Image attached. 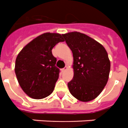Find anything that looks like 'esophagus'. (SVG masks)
Wrapping results in <instances>:
<instances>
[{"label": "esophagus", "instance_id": "1", "mask_svg": "<svg viewBox=\"0 0 128 128\" xmlns=\"http://www.w3.org/2000/svg\"><path fill=\"white\" fill-rule=\"evenodd\" d=\"M67 69V67H65L64 68H63V69H61V70H62V72H64L65 70H66Z\"/></svg>", "mask_w": 128, "mask_h": 128}]
</instances>
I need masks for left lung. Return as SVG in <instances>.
Segmentation results:
<instances>
[{
    "mask_svg": "<svg viewBox=\"0 0 128 128\" xmlns=\"http://www.w3.org/2000/svg\"><path fill=\"white\" fill-rule=\"evenodd\" d=\"M73 55L74 76L67 85L78 100L88 102L102 91L108 80L110 62L105 48L84 34H63Z\"/></svg>",
    "mask_w": 128,
    "mask_h": 128,
    "instance_id": "obj_1",
    "label": "left lung"
}]
</instances>
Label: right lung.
<instances>
[{"label":"right lung","mask_w":128,"mask_h":128,"mask_svg":"<svg viewBox=\"0 0 128 128\" xmlns=\"http://www.w3.org/2000/svg\"><path fill=\"white\" fill-rule=\"evenodd\" d=\"M64 42L59 34L45 33L28 44L17 56L15 73L24 92L34 99L48 96L54 91L59 76L52 50Z\"/></svg>","instance_id":"right-lung-1"}]
</instances>
